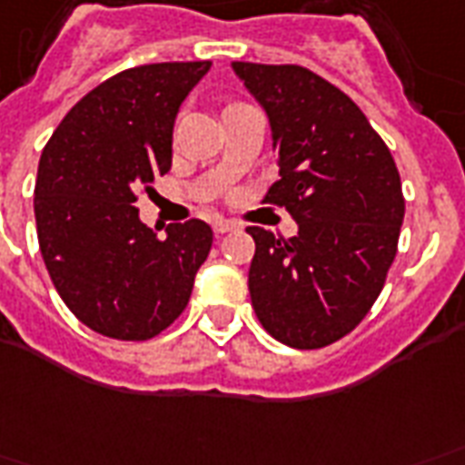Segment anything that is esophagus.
Instances as JSON below:
<instances>
[{"label": "esophagus", "mask_w": 465, "mask_h": 465, "mask_svg": "<svg viewBox=\"0 0 465 465\" xmlns=\"http://www.w3.org/2000/svg\"><path fill=\"white\" fill-rule=\"evenodd\" d=\"M212 226H214V233H229V232H236V229H239V226H236L233 222H229V219H216Z\"/></svg>", "instance_id": "obj_1"}]
</instances>
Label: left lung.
Returning <instances> with one entry per match:
<instances>
[{"instance_id":"left-lung-1","label":"left lung","mask_w":465,"mask_h":465,"mask_svg":"<svg viewBox=\"0 0 465 465\" xmlns=\"http://www.w3.org/2000/svg\"><path fill=\"white\" fill-rule=\"evenodd\" d=\"M233 71L266 108L278 147L281 180L263 204L285 206L298 223L293 239L246 229L253 311L283 345H332L370 312L397 256V164L355 101L311 68L233 61Z\"/></svg>"}]
</instances>
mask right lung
<instances>
[{"mask_svg":"<svg viewBox=\"0 0 465 465\" xmlns=\"http://www.w3.org/2000/svg\"><path fill=\"white\" fill-rule=\"evenodd\" d=\"M209 68L167 61L120 71L68 110L41 153V256L68 311L105 338L140 342L170 328L209 256V223H172L160 239L135 209L170 172L177 110Z\"/></svg>","mask_w":465,"mask_h":465,"instance_id":"obj_1","label":"right lung"}]
</instances>
